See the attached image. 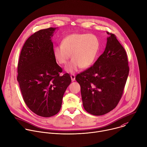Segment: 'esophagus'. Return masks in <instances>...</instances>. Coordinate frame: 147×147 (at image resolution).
<instances>
[{"instance_id": "esophagus-1", "label": "esophagus", "mask_w": 147, "mask_h": 147, "mask_svg": "<svg viewBox=\"0 0 147 147\" xmlns=\"http://www.w3.org/2000/svg\"><path fill=\"white\" fill-rule=\"evenodd\" d=\"M71 80H72V82L75 81V75L74 74L71 75Z\"/></svg>"}]
</instances>
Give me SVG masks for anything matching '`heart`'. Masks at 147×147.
Returning a JSON list of instances; mask_svg holds the SVG:
<instances>
[{
	"instance_id": "1",
	"label": "heart",
	"mask_w": 147,
	"mask_h": 147,
	"mask_svg": "<svg viewBox=\"0 0 147 147\" xmlns=\"http://www.w3.org/2000/svg\"><path fill=\"white\" fill-rule=\"evenodd\" d=\"M99 47V41L94 34L72 33L62 40L61 45L55 46L53 52L60 64H66L72 54V60L67 64L65 70L74 73L81 68H87L94 63Z\"/></svg>"
}]
</instances>
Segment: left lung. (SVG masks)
<instances>
[{"mask_svg": "<svg viewBox=\"0 0 147 147\" xmlns=\"http://www.w3.org/2000/svg\"><path fill=\"white\" fill-rule=\"evenodd\" d=\"M105 51L94 65L77 75L84 109L94 115H104L118 105L129 68L126 53L115 36L107 32Z\"/></svg>", "mask_w": 147, "mask_h": 147, "instance_id": "left-lung-1", "label": "left lung"}]
</instances>
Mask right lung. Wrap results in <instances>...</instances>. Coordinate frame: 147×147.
Listing matches in <instances>:
<instances>
[{"mask_svg": "<svg viewBox=\"0 0 147 147\" xmlns=\"http://www.w3.org/2000/svg\"><path fill=\"white\" fill-rule=\"evenodd\" d=\"M57 28L42 29L32 35L22 49L17 80L24 100L35 114L50 117L60 111L64 94L71 82L53 56L52 37Z\"/></svg>", "mask_w": 147, "mask_h": 147, "instance_id": "right-lung-1", "label": "right lung"}]
</instances>
